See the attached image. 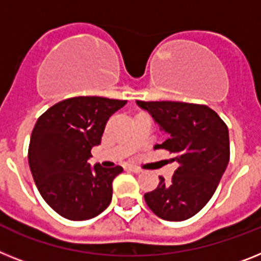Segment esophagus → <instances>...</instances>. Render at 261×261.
Masks as SVG:
<instances>
[{
    "mask_svg": "<svg viewBox=\"0 0 261 261\" xmlns=\"http://www.w3.org/2000/svg\"><path fill=\"white\" fill-rule=\"evenodd\" d=\"M128 170H130V171H133V172H141L142 170L141 168H138V167H135V166H131V167H128Z\"/></svg>",
    "mask_w": 261,
    "mask_h": 261,
    "instance_id": "34e87169",
    "label": "esophagus"
}]
</instances>
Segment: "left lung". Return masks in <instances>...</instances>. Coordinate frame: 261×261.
I'll use <instances>...</instances> for the list:
<instances>
[{
  "label": "left lung",
  "mask_w": 261,
  "mask_h": 261,
  "mask_svg": "<svg viewBox=\"0 0 261 261\" xmlns=\"http://www.w3.org/2000/svg\"><path fill=\"white\" fill-rule=\"evenodd\" d=\"M137 105L148 111L167 135L155 148L170 151L179 167L170 181H161L144 200L155 215L168 222H183L196 215L212 198L229 162L228 127L205 105L186 102H144Z\"/></svg>",
  "instance_id": "8db88e82"
}]
</instances>
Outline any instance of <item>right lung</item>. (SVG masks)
Returning <instances> with one entry per match:
<instances>
[{"label": "right lung", "mask_w": 261, "mask_h": 261, "mask_svg": "<svg viewBox=\"0 0 261 261\" xmlns=\"http://www.w3.org/2000/svg\"><path fill=\"white\" fill-rule=\"evenodd\" d=\"M127 100L74 97L38 118L29 144L30 171L39 194L69 220L95 218L110 204L120 166L91 167V148L100 144L107 120Z\"/></svg>", "instance_id": "right-lung-1"}]
</instances>
